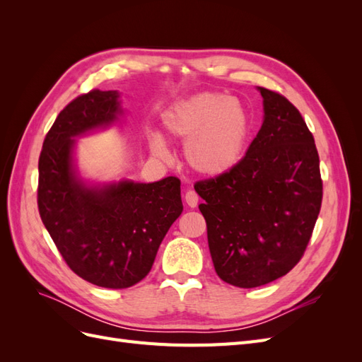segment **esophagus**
<instances>
[{
	"mask_svg": "<svg viewBox=\"0 0 362 362\" xmlns=\"http://www.w3.org/2000/svg\"><path fill=\"white\" fill-rule=\"evenodd\" d=\"M184 199H185V202H187V205L190 208H194L196 205H198V202H199V196H198V193H196L194 190H187V192H185Z\"/></svg>",
	"mask_w": 362,
	"mask_h": 362,
	"instance_id": "esophagus-1",
	"label": "esophagus"
}]
</instances>
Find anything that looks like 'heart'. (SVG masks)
Segmentation results:
<instances>
[{"label": "heart", "mask_w": 362, "mask_h": 362, "mask_svg": "<svg viewBox=\"0 0 362 362\" xmlns=\"http://www.w3.org/2000/svg\"><path fill=\"white\" fill-rule=\"evenodd\" d=\"M163 127L180 140L185 161L196 173L222 177L242 161L250 136L247 108L235 98L218 92H201L173 103L164 110ZM156 154L166 152L163 140L154 137Z\"/></svg>", "instance_id": "b5f03b06"}]
</instances>
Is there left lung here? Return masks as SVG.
Listing matches in <instances>:
<instances>
[{
	"mask_svg": "<svg viewBox=\"0 0 362 362\" xmlns=\"http://www.w3.org/2000/svg\"><path fill=\"white\" fill-rule=\"evenodd\" d=\"M264 119L231 172L198 181L216 273L240 288L275 281L300 261L320 213L314 137L286 96L258 87Z\"/></svg>",
	"mask_w": 362,
	"mask_h": 362,
	"instance_id": "left-lung-1",
	"label": "left lung"
}]
</instances>
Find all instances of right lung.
I'll list each match as a JSON object with an SVG mask.
<instances>
[{
  "label": "right lung",
  "instance_id": "right-lung-1",
  "mask_svg": "<svg viewBox=\"0 0 362 362\" xmlns=\"http://www.w3.org/2000/svg\"><path fill=\"white\" fill-rule=\"evenodd\" d=\"M122 113L117 90L80 95L57 116L39 157L42 222L71 270L104 288H128L144 279L182 213L175 177L87 184L76 172L75 137L113 125Z\"/></svg>",
  "mask_w": 362,
  "mask_h": 362
}]
</instances>
